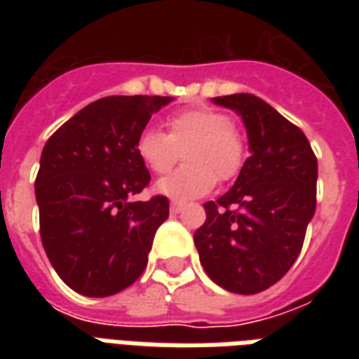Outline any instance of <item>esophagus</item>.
<instances>
[{
	"mask_svg": "<svg viewBox=\"0 0 359 359\" xmlns=\"http://www.w3.org/2000/svg\"><path fill=\"white\" fill-rule=\"evenodd\" d=\"M182 208H184V203L182 202H177V200H175V202H171L172 213H179V211H182Z\"/></svg>",
	"mask_w": 359,
	"mask_h": 359,
	"instance_id": "esophagus-1",
	"label": "esophagus"
}]
</instances>
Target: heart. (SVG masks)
<instances>
[{"mask_svg": "<svg viewBox=\"0 0 359 359\" xmlns=\"http://www.w3.org/2000/svg\"><path fill=\"white\" fill-rule=\"evenodd\" d=\"M187 165L157 180L156 192L177 202L202 198L219 180H231L246 161V142L229 115L211 107H194L167 118V134L146 128L136 140V154L151 172L165 175L180 159Z\"/></svg>", "mask_w": 359, "mask_h": 359, "instance_id": "obj_1", "label": "heart"}]
</instances>
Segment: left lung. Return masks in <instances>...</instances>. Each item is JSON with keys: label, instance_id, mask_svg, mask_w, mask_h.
I'll list each match as a JSON object with an SVG mask.
<instances>
[{"label": "left lung", "instance_id": "8db88e82", "mask_svg": "<svg viewBox=\"0 0 359 359\" xmlns=\"http://www.w3.org/2000/svg\"><path fill=\"white\" fill-rule=\"evenodd\" d=\"M236 111L250 154L234 187L205 202L194 233L200 264L229 292L257 294L285 277L316 213L317 157L306 134L252 94L213 97Z\"/></svg>", "mask_w": 359, "mask_h": 359}]
</instances>
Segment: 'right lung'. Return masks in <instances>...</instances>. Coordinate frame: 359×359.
Masks as SVG:
<instances>
[{
    "mask_svg": "<svg viewBox=\"0 0 359 359\" xmlns=\"http://www.w3.org/2000/svg\"><path fill=\"white\" fill-rule=\"evenodd\" d=\"M167 95H109L51 134L40 157L36 202L53 269L74 292L105 298L140 277L169 200L133 202L149 184L136 140Z\"/></svg>",
    "mask_w": 359,
    "mask_h": 359,
    "instance_id": "right-lung-1",
    "label": "right lung"
}]
</instances>
